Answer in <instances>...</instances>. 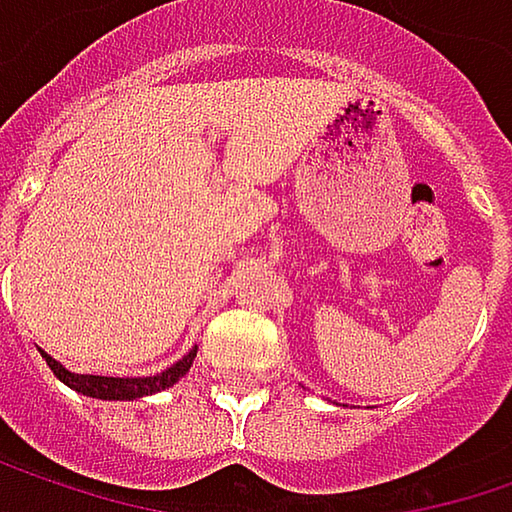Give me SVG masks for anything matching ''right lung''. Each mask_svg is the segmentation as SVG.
<instances>
[{
    "mask_svg": "<svg viewBox=\"0 0 512 512\" xmlns=\"http://www.w3.org/2000/svg\"><path fill=\"white\" fill-rule=\"evenodd\" d=\"M193 357L196 351H190L187 357H181L178 363H172L166 372L161 375H152V378H99V375H75L70 369H64L58 360L46 357V363L52 366V372L72 387L75 393L90 395V398H105V401H134V398H143V395H155L172 387L175 381H181L190 366H193Z\"/></svg>",
    "mask_w": 512,
    "mask_h": 512,
    "instance_id": "obj_1",
    "label": "right lung"
}]
</instances>
